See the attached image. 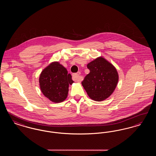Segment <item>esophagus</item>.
Listing matches in <instances>:
<instances>
[{
    "mask_svg": "<svg viewBox=\"0 0 156 156\" xmlns=\"http://www.w3.org/2000/svg\"><path fill=\"white\" fill-rule=\"evenodd\" d=\"M80 73H74L73 74V80L75 81L80 82L81 81V76H80Z\"/></svg>",
    "mask_w": 156,
    "mask_h": 156,
    "instance_id": "obj_1",
    "label": "esophagus"
}]
</instances>
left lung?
Returning <instances> with one entry per match:
<instances>
[{
	"mask_svg": "<svg viewBox=\"0 0 156 156\" xmlns=\"http://www.w3.org/2000/svg\"><path fill=\"white\" fill-rule=\"evenodd\" d=\"M87 68L90 72L82 81V85L92 99L104 101L116 88L119 80L118 72L112 64L102 57L89 62Z\"/></svg>",
	"mask_w": 156,
	"mask_h": 156,
	"instance_id": "8db88e82",
	"label": "left lung"
}]
</instances>
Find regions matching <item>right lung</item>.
<instances>
[{"label":"right lung","mask_w":156,"mask_h":156,"mask_svg":"<svg viewBox=\"0 0 156 156\" xmlns=\"http://www.w3.org/2000/svg\"><path fill=\"white\" fill-rule=\"evenodd\" d=\"M67 69L54 62L41 72L39 83L40 89L45 97L55 103L64 101L68 95L69 84L74 81Z\"/></svg>","instance_id":"add662e5"}]
</instances>
